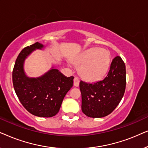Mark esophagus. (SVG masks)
Wrapping results in <instances>:
<instances>
[{
  "label": "esophagus",
  "mask_w": 148,
  "mask_h": 148,
  "mask_svg": "<svg viewBox=\"0 0 148 148\" xmlns=\"http://www.w3.org/2000/svg\"><path fill=\"white\" fill-rule=\"evenodd\" d=\"M74 86L75 87H78L79 85V78L77 77H75L74 78Z\"/></svg>",
  "instance_id": "obj_1"
}]
</instances>
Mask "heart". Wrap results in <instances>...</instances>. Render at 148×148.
<instances>
[{
	"instance_id": "b5f03b06",
	"label": "heart",
	"mask_w": 148,
	"mask_h": 148,
	"mask_svg": "<svg viewBox=\"0 0 148 148\" xmlns=\"http://www.w3.org/2000/svg\"><path fill=\"white\" fill-rule=\"evenodd\" d=\"M110 54L108 50L99 48L87 50L74 60L79 67V74L87 82H94L104 77L110 64Z\"/></svg>"
}]
</instances>
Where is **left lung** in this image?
I'll return each instance as SVG.
<instances>
[{
    "label": "left lung",
    "instance_id": "8db88e82",
    "mask_svg": "<svg viewBox=\"0 0 148 148\" xmlns=\"http://www.w3.org/2000/svg\"><path fill=\"white\" fill-rule=\"evenodd\" d=\"M125 87V64L122 58L117 56L112 60L104 79L93 84L80 82L82 112L92 118H102L110 114L122 100Z\"/></svg>",
    "mask_w": 148,
    "mask_h": 148
}]
</instances>
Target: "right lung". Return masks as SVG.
Wrapping results in <instances>:
<instances>
[{
  "instance_id": "add662e5",
  "label": "right lung",
  "mask_w": 148,
  "mask_h": 148,
  "mask_svg": "<svg viewBox=\"0 0 148 148\" xmlns=\"http://www.w3.org/2000/svg\"><path fill=\"white\" fill-rule=\"evenodd\" d=\"M43 44L36 42L21 50L13 71V84L22 105L31 114L39 117H52L58 112L62 100L73 85L74 77L64 76L52 67L39 77L26 75L23 65L27 56Z\"/></svg>"
}]
</instances>
